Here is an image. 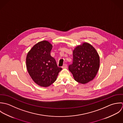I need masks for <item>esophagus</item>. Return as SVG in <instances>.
<instances>
[{"instance_id":"esophagus-1","label":"esophagus","mask_w":123,"mask_h":123,"mask_svg":"<svg viewBox=\"0 0 123 123\" xmlns=\"http://www.w3.org/2000/svg\"><path fill=\"white\" fill-rule=\"evenodd\" d=\"M68 68V65H67V64H65L63 66V67H62V68Z\"/></svg>"}]
</instances>
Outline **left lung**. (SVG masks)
Here are the masks:
<instances>
[{"label":"left lung","instance_id":"obj_1","mask_svg":"<svg viewBox=\"0 0 123 123\" xmlns=\"http://www.w3.org/2000/svg\"><path fill=\"white\" fill-rule=\"evenodd\" d=\"M73 60L68 66L75 80L86 84L92 80L98 72L100 59L95 48L87 43L76 47L73 51Z\"/></svg>","mask_w":123,"mask_h":123}]
</instances>
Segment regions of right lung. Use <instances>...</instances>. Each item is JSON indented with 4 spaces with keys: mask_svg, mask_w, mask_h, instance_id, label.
<instances>
[{
    "mask_svg": "<svg viewBox=\"0 0 123 123\" xmlns=\"http://www.w3.org/2000/svg\"><path fill=\"white\" fill-rule=\"evenodd\" d=\"M52 49L49 42L42 41L34 46L26 56L28 72L33 81L41 86L47 87L53 84L62 69L51 56Z\"/></svg>",
    "mask_w": 123,
    "mask_h": 123,
    "instance_id": "add662e5",
    "label": "right lung"
}]
</instances>
